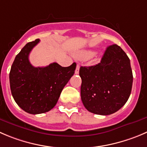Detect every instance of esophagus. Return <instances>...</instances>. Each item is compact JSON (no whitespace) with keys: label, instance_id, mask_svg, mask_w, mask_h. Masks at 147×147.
Here are the masks:
<instances>
[{"label":"esophagus","instance_id":"obj_1","mask_svg":"<svg viewBox=\"0 0 147 147\" xmlns=\"http://www.w3.org/2000/svg\"><path fill=\"white\" fill-rule=\"evenodd\" d=\"M79 69H80V65L79 64H78L76 66V69H75V74L78 75V74L79 73Z\"/></svg>","mask_w":147,"mask_h":147}]
</instances>
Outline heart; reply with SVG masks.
Returning a JSON list of instances; mask_svg holds the SVG:
<instances>
[{"label": "heart", "instance_id": "heart-1", "mask_svg": "<svg viewBox=\"0 0 147 147\" xmlns=\"http://www.w3.org/2000/svg\"><path fill=\"white\" fill-rule=\"evenodd\" d=\"M95 52L93 51L90 50H85L81 51V52H78L77 57L81 59H89L92 58V57L95 56Z\"/></svg>", "mask_w": 147, "mask_h": 147}]
</instances>
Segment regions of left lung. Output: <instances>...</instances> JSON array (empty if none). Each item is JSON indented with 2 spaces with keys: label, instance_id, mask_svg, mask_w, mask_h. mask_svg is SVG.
I'll use <instances>...</instances> for the list:
<instances>
[{
  "label": "left lung",
  "instance_id": "8db88e82",
  "mask_svg": "<svg viewBox=\"0 0 147 147\" xmlns=\"http://www.w3.org/2000/svg\"><path fill=\"white\" fill-rule=\"evenodd\" d=\"M80 94L88 111L112 114L125 105L130 96L133 74L130 59L117 45L108 47L100 63L80 67Z\"/></svg>",
  "mask_w": 147,
  "mask_h": 147
}]
</instances>
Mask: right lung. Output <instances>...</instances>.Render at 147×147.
I'll list each match as a JSON object with an SVG mask.
<instances>
[{
    "instance_id": "right-lung-1",
    "label": "right lung",
    "mask_w": 147,
    "mask_h": 147,
    "mask_svg": "<svg viewBox=\"0 0 147 147\" xmlns=\"http://www.w3.org/2000/svg\"><path fill=\"white\" fill-rule=\"evenodd\" d=\"M39 39L27 43L16 55L9 74L10 87L14 100L24 111L39 114L55 106L64 87L75 73L76 63L64 67L54 62L35 67L28 56Z\"/></svg>"
}]
</instances>
